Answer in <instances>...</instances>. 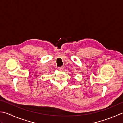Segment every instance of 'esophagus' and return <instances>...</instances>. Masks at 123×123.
<instances>
[{
  "instance_id": "34e87169",
  "label": "esophagus",
  "mask_w": 123,
  "mask_h": 123,
  "mask_svg": "<svg viewBox=\"0 0 123 123\" xmlns=\"http://www.w3.org/2000/svg\"><path fill=\"white\" fill-rule=\"evenodd\" d=\"M58 69L59 70V71H64V67H59Z\"/></svg>"
}]
</instances>
